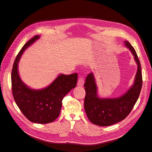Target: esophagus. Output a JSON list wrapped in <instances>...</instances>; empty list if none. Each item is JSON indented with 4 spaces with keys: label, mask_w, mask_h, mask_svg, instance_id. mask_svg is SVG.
Masks as SVG:
<instances>
[{
    "label": "esophagus",
    "mask_w": 152,
    "mask_h": 152,
    "mask_svg": "<svg viewBox=\"0 0 152 152\" xmlns=\"http://www.w3.org/2000/svg\"><path fill=\"white\" fill-rule=\"evenodd\" d=\"M84 84V80L83 77H79V78L78 79V81H77V86L82 87V86H83Z\"/></svg>",
    "instance_id": "1"
}]
</instances>
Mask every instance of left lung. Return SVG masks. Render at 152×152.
<instances>
[{"label": "left lung", "instance_id": "1", "mask_svg": "<svg viewBox=\"0 0 152 152\" xmlns=\"http://www.w3.org/2000/svg\"><path fill=\"white\" fill-rule=\"evenodd\" d=\"M125 45L131 50L137 64V71L134 84L124 95L117 98H100L97 95V87L92 73L86 79V96L84 109L89 121L100 126H108L124 119L136 103L142 86L141 66L137 55L134 47L127 41Z\"/></svg>", "mask_w": 152, "mask_h": 152}]
</instances>
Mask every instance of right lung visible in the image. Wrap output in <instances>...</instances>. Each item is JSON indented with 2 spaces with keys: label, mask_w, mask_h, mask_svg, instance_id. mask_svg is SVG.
<instances>
[{
  "label": "right lung",
  "mask_w": 152,
  "mask_h": 152,
  "mask_svg": "<svg viewBox=\"0 0 152 152\" xmlns=\"http://www.w3.org/2000/svg\"><path fill=\"white\" fill-rule=\"evenodd\" d=\"M40 37L35 36L28 41L17 55L12 71V87L14 100L22 113L31 122L47 124L60 115L64 97L76 87L77 74L60 75L44 89H32L24 83L18 74V62L23 53Z\"/></svg>",
  "instance_id": "right-lung-1"
}]
</instances>
